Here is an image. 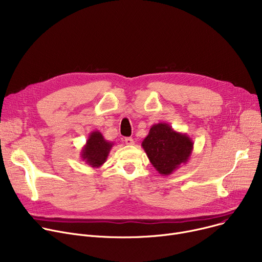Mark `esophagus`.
Wrapping results in <instances>:
<instances>
[{
    "instance_id": "esophagus-1",
    "label": "esophagus",
    "mask_w": 262,
    "mask_h": 262,
    "mask_svg": "<svg viewBox=\"0 0 262 262\" xmlns=\"http://www.w3.org/2000/svg\"><path fill=\"white\" fill-rule=\"evenodd\" d=\"M124 141H125V144H126V145H134V143H135L134 139L130 138V137H127V138L124 139Z\"/></svg>"
}]
</instances>
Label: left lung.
<instances>
[{
    "mask_svg": "<svg viewBox=\"0 0 262 262\" xmlns=\"http://www.w3.org/2000/svg\"><path fill=\"white\" fill-rule=\"evenodd\" d=\"M193 144L187 134L176 132L169 124L160 122L150 127L141 146L156 171L167 176L189 161Z\"/></svg>",
    "mask_w": 262,
    "mask_h": 262,
    "instance_id": "obj_1",
    "label": "left lung"
}]
</instances>
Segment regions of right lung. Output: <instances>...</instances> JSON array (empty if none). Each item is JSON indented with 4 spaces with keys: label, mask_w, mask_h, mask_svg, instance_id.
I'll return each instance as SVG.
<instances>
[{
    "label": "right lung",
    "mask_w": 262,
    "mask_h": 262,
    "mask_svg": "<svg viewBox=\"0 0 262 262\" xmlns=\"http://www.w3.org/2000/svg\"><path fill=\"white\" fill-rule=\"evenodd\" d=\"M114 144V142L105 140L104 136L99 130H93L80 150V158L91 168L98 169L106 162Z\"/></svg>",
    "instance_id": "obj_1"
}]
</instances>
